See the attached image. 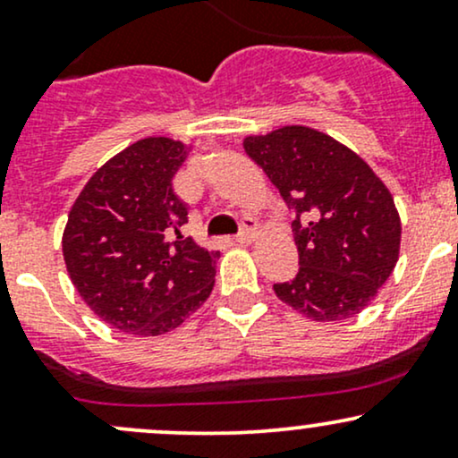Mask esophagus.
<instances>
[{
    "label": "esophagus",
    "mask_w": 458,
    "mask_h": 458,
    "mask_svg": "<svg viewBox=\"0 0 458 458\" xmlns=\"http://www.w3.org/2000/svg\"><path fill=\"white\" fill-rule=\"evenodd\" d=\"M254 234H256V219L243 217V222H241V233L236 234V243H241V245L251 243Z\"/></svg>",
    "instance_id": "1"
}]
</instances>
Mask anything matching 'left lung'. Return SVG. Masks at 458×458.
<instances>
[{
    "label": "left lung",
    "mask_w": 458,
    "mask_h": 458,
    "mask_svg": "<svg viewBox=\"0 0 458 458\" xmlns=\"http://www.w3.org/2000/svg\"><path fill=\"white\" fill-rule=\"evenodd\" d=\"M243 148L295 213L299 273L273 284L276 295L318 323L360 314L401 251L390 189L360 155L301 124L250 135Z\"/></svg>",
    "instance_id": "left-lung-1"
}]
</instances>
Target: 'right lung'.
<instances>
[{
	"label": "right lung",
	"mask_w": 458,
	"mask_h": 458,
	"mask_svg": "<svg viewBox=\"0 0 458 458\" xmlns=\"http://www.w3.org/2000/svg\"><path fill=\"white\" fill-rule=\"evenodd\" d=\"M189 146L144 138L94 172L68 213L62 236L79 297L114 329L161 335L207 301L217 251L181 234L187 207L172 178Z\"/></svg>",
	"instance_id": "add662e5"
}]
</instances>
